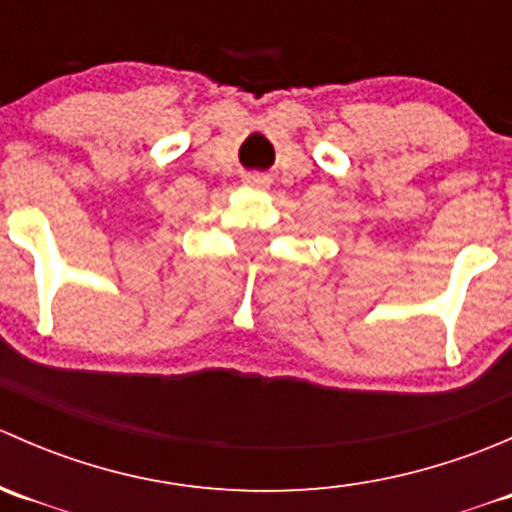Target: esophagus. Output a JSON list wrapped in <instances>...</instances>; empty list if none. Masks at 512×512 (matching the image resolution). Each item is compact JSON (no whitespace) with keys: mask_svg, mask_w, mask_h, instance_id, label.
<instances>
[{"mask_svg":"<svg viewBox=\"0 0 512 512\" xmlns=\"http://www.w3.org/2000/svg\"><path fill=\"white\" fill-rule=\"evenodd\" d=\"M245 183L250 185V188H267V185H270V178H267V175H260V173H252V175H247Z\"/></svg>","mask_w":512,"mask_h":512,"instance_id":"obj_1","label":"esophagus"}]
</instances>
